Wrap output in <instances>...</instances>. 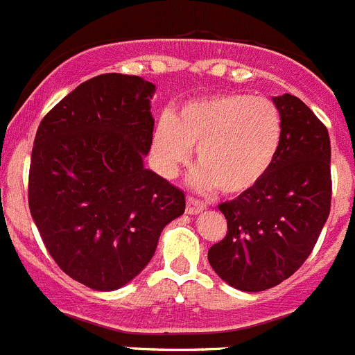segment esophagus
I'll return each instance as SVG.
<instances>
[{"mask_svg":"<svg viewBox=\"0 0 355 355\" xmlns=\"http://www.w3.org/2000/svg\"><path fill=\"white\" fill-rule=\"evenodd\" d=\"M204 209H206V204L200 202V200L195 199V197H187V213L188 214H197Z\"/></svg>","mask_w":355,"mask_h":355,"instance_id":"obj_1","label":"esophagus"}]
</instances>
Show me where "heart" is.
<instances>
[{
    "label": "heart",
    "instance_id": "heart-1",
    "mask_svg": "<svg viewBox=\"0 0 355 355\" xmlns=\"http://www.w3.org/2000/svg\"><path fill=\"white\" fill-rule=\"evenodd\" d=\"M284 126L275 103L262 96L214 95L190 100L158 121L151 158L165 178H175L191 158L197 190L218 187L225 195L252 190L268 174L282 144Z\"/></svg>",
    "mask_w": 355,
    "mask_h": 355
}]
</instances>
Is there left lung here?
<instances>
[{"mask_svg": "<svg viewBox=\"0 0 355 355\" xmlns=\"http://www.w3.org/2000/svg\"><path fill=\"white\" fill-rule=\"evenodd\" d=\"M282 116V144L252 190L218 206L227 236L207 252L223 282L260 292L294 275L311 253L331 211L327 128L297 96L272 98Z\"/></svg>", "mask_w": 355, "mask_h": 355, "instance_id": "1", "label": "left lung"}]
</instances>
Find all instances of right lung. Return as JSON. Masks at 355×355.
Segmentation results:
<instances>
[{
  "instance_id": "add662e5",
  "label": "right lung",
  "mask_w": 355,
  "mask_h": 355,
  "mask_svg": "<svg viewBox=\"0 0 355 355\" xmlns=\"http://www.w3.org/2000/svg\"><path fill=\"white\" fill-rule=\"evenodd\" d=\"M155 84L103 73L42 119L29 165L28 202L61 271L95 291L132 282L155 255L184 193L144 167Z\"/></svg>"
}]
</instances>
